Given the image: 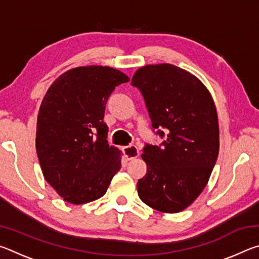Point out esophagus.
Instances as JSON below:
<instances>
[{
  "label": "esophagus",
  "mask_w": 259,
  "mask_h": 259,
  "mask_svg": "<svg viewBox=\"0 0 259 259\" xmlns=\"http://www.w3.org/2000/svg\"><path fill=\"white\" fill-rule=\"evenodd\" d=\"M123 153H124V156L126 157V160H133L139 155V150L136 145H130V146L123 147Z\"/></svg>",
  "instance_id": "1"
}]
</instances>
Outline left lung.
Returning a JSON list of instances; mask_svg holds the SVG:
<instances>
[{
  "label": "left lung",
  "instance_id": "1",
  "mask_svg": "<svg viewBox=\"0 0 259 259\" xmlns=\"http://www.w3.org/2000/svg\"><path fill=\"white\" fill-rule=\"evenodd\" d=\"M131 85L143 95L152 128L164 138L160 146L143 148L147 171L137 183L138 195L157 211L179 212L203 191L217 161L216 106L198 77L171 64L140 67Z\"/></svg>",
  "mask_w": 259,
  "mask_h": 259
}]
</instances>
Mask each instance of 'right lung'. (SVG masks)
I'll return each mask as SVG.
<instances>
[{
    "mask_svg": "<svg viewBox=\"0 0 259 259\" xmlns=\"http://www.w3.org/2000/svg\"><path fill=\"white\" fill-rule=\"evenodd\" d=\"M125 82L115 68L76 67L61 74L42 100L37 157L46 181L69 203L102 198L121 168V152L108 145L103 119L109 96Z\"/></svg>",
    "mask_w": 259,
    "mask_h": 259,
    "instance_id": "1",
    "label": "right lung"
}]
</instances>
